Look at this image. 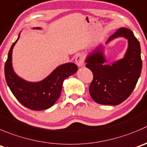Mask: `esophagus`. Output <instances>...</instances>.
<instances>
[{"instance_id": "1", "label": "esophagus", "mask_w": 147, "mask_h": 147, "mask_svg": "<svg viewBox=\"0 0 147 147\" xmlns=\"http://www.w3.org/2000/svg\"><path fill=\"white\" fill-rule=\"evenodd\" d=\"M75 63L78 67H82L84 65V56L82 54H78L75 57Z\"/></svg>"}]
</instances>
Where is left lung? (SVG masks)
Returning a JSON list of instances; mask_svg holds the SVG:
<instances>
[{"instance_id":"1","label":"left lung","mask_w":147,"mask_h":147,"mask_svg":"<svg viewBox=\"0 0 147 147\" xmlns=\"http://www.w3.org/2000/svg\"><path fill=\"white\" fill-rule=\"evenodd\" d=\"M119 37L126 39L129 44L123 58L106 65L103 48L99 45L85 59V66L93 74L90 95L97 103L109 105L121 103L131 94L140 77L142 61L139 42L131 30L121 28L105 44Z\"/></svg>"}]
</instances>
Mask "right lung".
Returning a JSON list of instances; mask_svg holds the SVG:
<instances>
[{
    "mask_svg": "<svg viewBox=\"0 0 147 147\" xmlns=\"http://www.w3.org/2000/svg\"><path fill=\"white\" fill-rule=\"evenodd\" d=\"M34 29H41L36 27ZM12 45L5 64V77L7 84L17 100L26 108L33 111H42L51 108L59 98L64 80L78 71L72 62L58 66L50 75L39 82H28L15 73L12 65L13 47L19 39Z\"/></svg>",
    "mask_w": 147,
    "mask_h": 147,
    "instance_id": "add662e5",
    "label": "right lung"
}]
</instances>
